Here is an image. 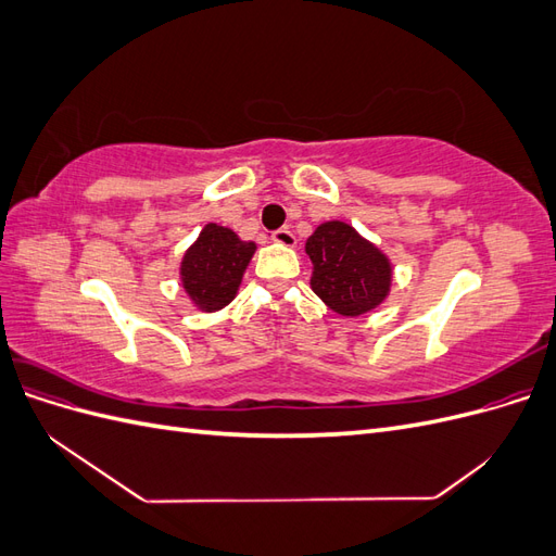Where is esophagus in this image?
Returning a JSON list of instances; mask_svg holds the SVG:
<instances>
[{
  "instance_id": "obj_1",
  "label": "esophagus",
  "mask_w": 556,
  "mask_h": 556,
  "mask_svg": "<svg viewBox=\"0 0 556 556\" xmlns=\"http://www.w3.org/2000/svg\"><path fill=\"white\" fill-rule=\"evenodd\" d=\"M271 239L278 243V245H285V248H294L296 245V239H294V233L288 229V227H282V229H276L274 233H271Z\"/></svg>"
}]
</instances>
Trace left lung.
I'll use <instances>...</instances> for the list:
<instances>
[{
    "label": "left lung",
    "instance_id": "left-lung-1",
    "mask_svg": "<svg viewBox=\"0 0 556 556\" xmlns=\"http://www.w3.org/2000/svg\"><path fill=\"white\" fill-rule=\"evenodd\" d=\"M306 252L313 262V292L339 315H364L390 292V260L345 223L319 225Z\"/></svg>",
    "mask_w": 556,
    "mask_h": 556
}]
</instances>
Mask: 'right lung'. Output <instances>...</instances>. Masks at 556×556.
Masks as SVG:
<instances>
[{"mask_svg":"<svg viewBox=\"0 0 556 556\" xmlns=\"http://www.w3.org/2000/svg\"><path fill=\"white\" fill-rule=\"evenodd\" d=\"M255 243L220 225H206L180 264L182 288L201 311H220L237 296Z\"/></svg>","mask_w":556,"mask_h":556,"instance_id":"1","label":"right lung"}]
</instances>
